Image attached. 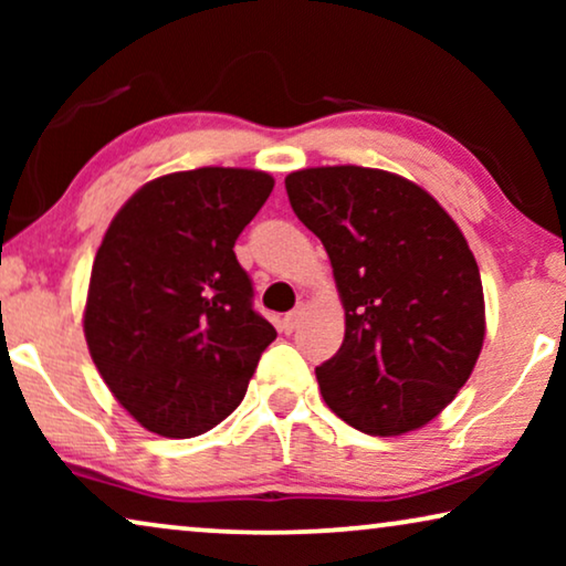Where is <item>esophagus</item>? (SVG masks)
<instances>
[{
  "instance_id": "esophagus-1",
  "label": "esophagus",
  "mask_w": 566,
  "mask_h": 566,
  "mask_svg": "<svg viewBox=\"0 0 566 566\" xmlns=\"http://www.w3.org/2000/svg\"><path fill=\"white\" fill-rule=\"evenodd\" d=\"M301 319H304V306H296V308H293V312H289V314L283 316L281 329L285 332V335H291V332L301 324Z\"/></svg>"
}]
</instances>
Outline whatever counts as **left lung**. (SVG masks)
Masks as SVG:
<instances>
[{"mask_svg": "<svg viewBox=\"0 0 566 566\" xmlns=\"http://www.w3.org/2000/svg\"><path fill=\"white\" fill-rule=\"evenodd\" d=\"M285 190L345 306L343 345L316 368L324 401L368 436L422 428L469 381L484 343L482 275L461 229L384 169H298Z\"/></svg>", "mask_w": 566, "mask_h": 566, "instance_id": "1", "label": "left lung"}]
</instances>
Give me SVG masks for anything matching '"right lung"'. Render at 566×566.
<instances>
[{
  "label": "right lung",
  "mask_w": 566,
  "mask_h": 566,
  "mask_svg": "<svg viewBox=\"0 0 566 566\" xmlns=\"http://www.w3.org/2000/svg\"><path fill=\"white\" fill-rule=\"evenodd\" d=\"M273 185L258 169L172 172L134 192L105 231L84 337L113 397L157 436L196 438L227 420L277 335L234 254Z\"/></svg>",
  "instance_id": "obj_1"
}]
</instances>
